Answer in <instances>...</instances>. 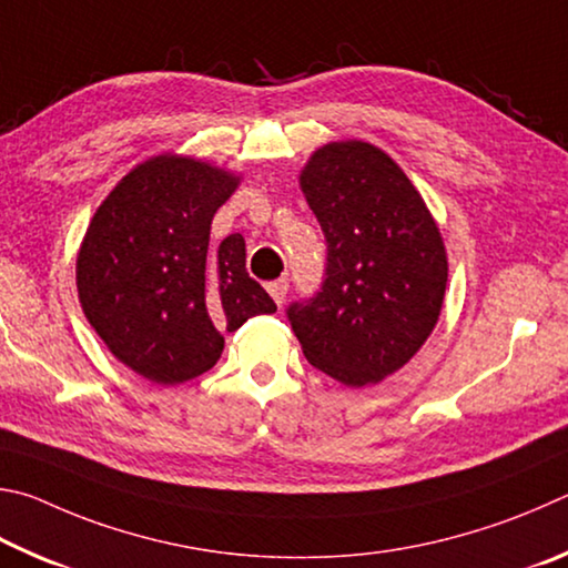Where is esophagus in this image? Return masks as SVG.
<instances>
[{"label":"esophagus","mask_w":568,"mask_h":568,"mask_svg":"<svg viewBox=\"0 0 568 568\" xmlns=\"http://www.w3.org/2000/svg\"><path fill=\"white\" fill-rule=\"evenodd\" d=\"M266 290H268V294H272V300L276 304H282L286 300V292H290V282H286V276H282V278H276V282H268Z\"/></svg>","instance_id":"34e87169"}]
</instances>
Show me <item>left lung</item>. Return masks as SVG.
I'll return each mask as SVG.
<instances>
[{
  "label": "left lung",
  "instance_id": "8db88e82",
  "mask_svg": "<svg viewBox=\"0 0 568 568\" xmlns=\"http://www.w3.org/2000/svg\"><path fill=\"white\" fill-rule=\"evenodd\" d=\"M326 239L322 290L286 310L306 362L346 386L399 372L429 339L446 292L439 226L379 146L332 142L300 176Z\"/></svg>",
  "mask_w": 568,
  "mask_h": 568
}]
</instances>
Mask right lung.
Listing matches in <instances>:
<instances>
[{"label": "right lung", "mask_w": 568, "mask_h": 568, "mask_svg": "<svg viewBox=\"0 0 568 568\" xmlns=\"http://www.w3.org/2000/svg\"><path fill=\"white\" fill-rule=\"evenodd\" d=\"M239 176L159 154L134 166L97 209L77 256L89 324L119 362L174 386L212 369L236 332L276 304L246 274L242 234L209 252L216 209Z\"/></svg>", "instance_id": "obj_1"}]
</instances>
